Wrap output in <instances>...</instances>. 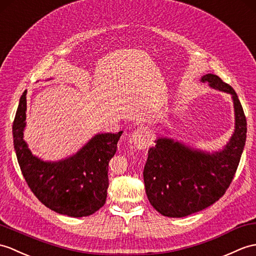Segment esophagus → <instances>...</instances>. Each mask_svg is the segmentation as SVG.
<instances>
[{
    "label": "esophagus",
    "mask_w": 256,
    "mask_h": 256,
    "mask_svg": "<svg viewBox=\"0 0 256 256\" xmlns=\"http://www.w3.org/2000/svg\"><path fill=\"white\" fill-rule=\"evenodd\" d=\"M130 142L138 150H146L152 144V136L145 128H138L130 135Z\"/></svg>",
    "instance_id": "34e87169"
}]
</instances>
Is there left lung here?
Returning a JSON list of instances; mask_svg holds the SVG:
<instances>
[{
    "label": "left lung",
    "mask_w": 256,
    "mask_h": 256,
    "mask_svg": "<svg viewBox=\"0 0 256 256\" xmlns=\"http://www.w3.org/2000/svg\"><path fill=\"white\" fill-rule=\"evenodd\" d=\"M202 82L232 96L234 132L222 150L212 154L171 138H157L155 147L148 150L142 176L148 200L167 217L188 216L220 198L234 179L246 145V118L234 88L214 74L204 75Z\"/></svg>",
    "instance_id": "obj_1"
}]
</instances>
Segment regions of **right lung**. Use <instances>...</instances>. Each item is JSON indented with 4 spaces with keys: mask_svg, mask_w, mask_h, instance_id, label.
I'll list each match as a JSON object with an SVG mask.
<instances>
[{
    "mask_svg": "<svg viewBox=\"0 0 256 256\" xmlns=\"http://www.w3.org/2000/svg\"><path fill=\"white\" fill-rule=\"evenodd\" d=\"M27 90L22 92L13 122L14 148L22 174L41 203L70 217L92 215L106 203L108 167L116 152L122 130L97 134L75 155L60 162H44L34 156L24 140Z\"/></svg>",
    "mask_w": 256,
    "mask_h": 256,
    "instance_id": "1",
    "label": "right lung"
}]
</instances>
